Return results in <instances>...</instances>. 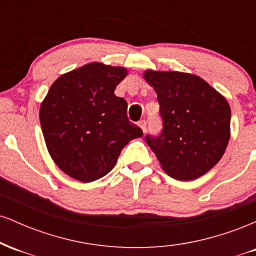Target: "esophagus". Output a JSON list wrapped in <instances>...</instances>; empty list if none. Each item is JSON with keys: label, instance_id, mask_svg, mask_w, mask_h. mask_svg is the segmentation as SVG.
I'll list each match as a JSON object with an SVG mask.
<instances>
[{"label": "esophagus", "instance_id": "1", "mask_svg": "<svg viewBox=\"0 0 256 256\" xmlns=\"http://www.w3.org/2000/svg\"><path fill=\"white\" fill-rule=\"evenodd\" d=\"M138 125H140V128H142L143 132L146 131V120H140V122H138Z\"/></svg>", "mask_w": 256, "mask_h": 256}]
</instances>
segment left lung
<instances>
[{"label": "left lung", "instance_id": "left-lung-1", "mask_svg": "<svg viewBox=\"0 0 256 256\" xmlns=\"http://www.w3.org/2000/svg\"><path fill=\"white\" fill-rule=\"evenodd\" d=\"M143 77L154 88L164 128L146 140L161 168L178 180H192L218 164L230 140L231 110L207 82L192 73L148 71Z\"/></svg>", "mask_w": 256, "mask_h": 256}]
</instances>
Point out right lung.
<instances>
[{
  "mask_svg": "<svg viewBox=\"0 0 256 256\" xmlns=\"http://www.w3.org/2000/svg\"><path fill=\"white\" fill-rule=\"evenodd\" d=\"M128 70L90 62L60 76L40 108L44 140L54 162L83 183L102 178L122 148L143 131L128 119V102L114 94Z\"/></svg>",
  "mask_w": 256,
  "mask_h": 256,
  "instance_id": "right-lung-1",
  "label": "right lung"
}]
</instances>
